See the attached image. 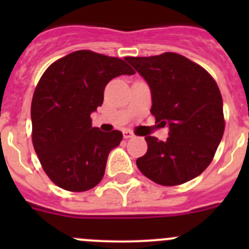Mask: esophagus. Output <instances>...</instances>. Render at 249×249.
Returning <instances> with one entry per match:
<instances>
[{
    "label": "esophagus",
    "mask_w": 249,
    "mask_h": 249,
    "mask_svg": "<svg viewBox=\"0 0 249 249\" xmlns=\"http://www.w3.org/2000/svg\"><path fill=\"white\" fill-rule=\"evenodd\" d=\"M122 133H123V137L124 138H131V137H133V132L131 131V129H123L122 131Z\"/></svg>",
    "instance_id": "34e87169"
}]
</instances>
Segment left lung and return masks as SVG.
Masks as SVG:
<instances>
[{
  "instance_id": "left-lung-1",
  "label": "left lung",
  "mask_w": 249,
  "mask_h": 249,
  "mask_svg": "<svg viewBox=\"0 0 249 249\" xmlns=\"http://www.w3.org/2000/svg\"><path fill=\"white\" fill-rule=\"evenodd\" d=\"M148 83L151 113L168 126V138L146 136L147 153L136 160L147 178L178 186L201 175L212 162L224 132L223 101L208 72L173 52L124 58Z\"/></svg>"
}]
</instances>
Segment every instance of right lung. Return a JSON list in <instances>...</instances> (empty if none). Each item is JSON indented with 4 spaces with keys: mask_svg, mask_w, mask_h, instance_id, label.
<instances>
[{
    "mask_svg": "<svg viewBox=\"0 0 249 249\" xmlns=\"http://www.w3.org/2000/svg\"><path fill=\"white\" fill-rule=\"evenodd\" d=\"M133 73L123 59L87 50L72 52L46 70L31 105L32 142L54 184L83 192L100 183L122 133L92 127L91 113L102 106L112 78Z\"/></svg>",
    "mask_w": 249,
    "mask_h": 249,
    "instance_id": "obj_1",
    "label": "right lung"
}]
</instances>
